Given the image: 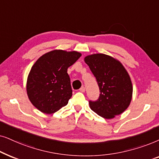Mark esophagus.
Segmentation results:
<instances>
[{
    "instance_id": "34e87169",
    "label": "esophagus",
    "mask_w": 159,
    "mask_h": 159,
    "mask_svg": "<svg viewBox=\"0 0 159 159\" xmlns=\"http://www.w3.org/2000/svg\"><path fill=\"white\" fill-rule=\"evenodd\" d=\"M79 91L81 92H85V87H84V86H82L81 88H80Z\"/></svg>"
}]
</instances>
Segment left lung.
<instances>
[{"instance_id": "8db88e82", "label": "left lung", "mask_w": 159, "mask_h": 159, "mask_svg": "<svg viewBox=\"0 0 159 159\" xmlns=\"http://www.w3.org/2000/svg\"><path fill=\"white\" fill-rule=\"evenodd\" d=\"M84 61L96 78L100 92L97 100L89 101L91 109L107 119L120 115L129 107L132 97V82L125 68L103 54L89 55Z\"/></svg>"}]
</instances>
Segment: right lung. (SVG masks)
<instances>
[{
  "label": "right lung",
  "mask_w": 159,
  "mask_h": 159,
  "mask_svg": "<svg viewBox=\"0 0 159 159\" xmlns=\"http://www.w3.org/2000/svg\"><path fill=\"white\" fill-rule=\"evenodd\" d=\"M81 56L76 52L54 50L35 62L27 78V92L37 109L52 114L67 104L73 94L67 68Z\"/></svg>",
  "instance_id": "add662e5"
}]
</instances>
